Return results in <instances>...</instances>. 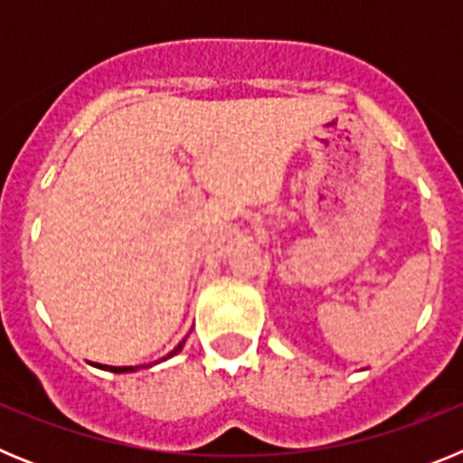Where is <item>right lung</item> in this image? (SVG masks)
I'll use <instances>...</instances> for the list:
<instances>
[{"instance_id": "right-lung-1", "label": "right lung", "mask_w": 463, "mask_h": 463, "mask_svg": "<svg viewBox=\"0 0 463 463\" xmlns=\"http://www.w3.org/2000/svg\"><path fill=\"white\" fill-rule=\"evenodd\" d=\"M183 343H185V341H183ZM183 343H178V345H175L174 350H171V353L166 354V357H174L175 353H181ZM101 369H109V371H113V373H129V371H137L138 366H101Z\"/></svg>"}]
</instances>
